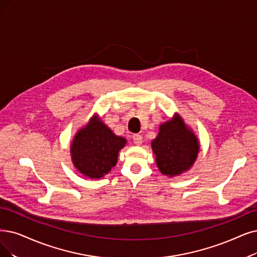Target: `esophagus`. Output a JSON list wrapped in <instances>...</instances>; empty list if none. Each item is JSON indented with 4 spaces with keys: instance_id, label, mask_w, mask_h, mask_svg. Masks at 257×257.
<instances>
[{
    "instance_id": "1",
    "label": "esophagus",
    "mask_w": 257,
    "mask_h": 257,
    "mask_svg": "<svg viewBox=\"0 0 257 257\" xmlns=\"http://www.w3.org/2000/svg\"><path fill=\"white\" fill-rule=\"evenodd\" d=\"M133 141H134V143L136 146H140L142 143V136L139 135V134H135L133 135Z\"/></svg>"
}]
</instances>
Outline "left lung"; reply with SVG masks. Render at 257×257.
<instances>
[{
  "mask_svg": "<svg viewBox=\"0 0 257 257\" xmlns=\"http://www.w3.org/2000/svg\"><path fill=\"white\" fill-rule=\"evenodd\" d=\"M159 171L175 176L188 170L196 159L199 146L196 137L176 117L160 125L159 134L152 142Z\"/></svg>",
  "mask_w": 257,
  "mask_h": 257,
  "instance_id": "1",
  "label": "left lung"
}]
</instances>
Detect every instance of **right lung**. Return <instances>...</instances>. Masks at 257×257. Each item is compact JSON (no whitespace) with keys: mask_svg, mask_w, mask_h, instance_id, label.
Returning <instances> with one entry per match:
<instances>
[{"mask_svg":"<svg viewBox=\"0 0 257 257\" xmlns=\"http://www.w3.org/2000/svg\"><path fill=\"white\" fill-rule=\"evenodd\" d=\"M126 140L116 136L96 117L76 135L71 145L75 167L90 178H100L117 163L118 153Z\"/></svg>","mask_w":257,"mask_h":257,"instance_id":"right-lung-1","label":"right lung"}]
</instances>
